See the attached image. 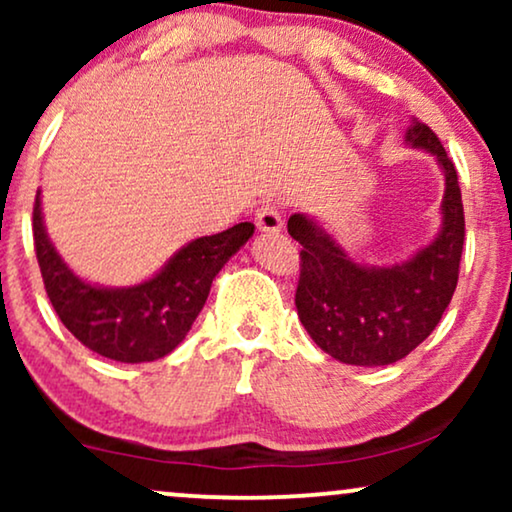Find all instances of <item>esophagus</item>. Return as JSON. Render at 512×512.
<instances>
[{
  "label": "esophagus",
  "instance_id": "obj_1",
  "mask_svg": "<svg viewBox=\"0 0 512 512\" xmlns=\"http://www.w3.org/2000/svg\"><path fill=\"white\" fill-rule=\"evenodd\" d=\"M256 226L261 233H279L282 230V216H279L277 207L265 202L261 209L256 212Z\"/></svg>",
  "mask_w": 512,
  "mask_h": 512
}]
</instances>
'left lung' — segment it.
I'll return each instance as SVG.
<instances>
[{
	"label": "left lung",
	"instance_id": "8db88e82",
	"mask_svg": "<svg viewBox=\"0 0 512 512\" xmlns=\"http://www.w3.org/2000/svg\"><path fill=\"white\" fill-rule=\"evenodd\" d=\"M405 142L436 156L445 174L443 226L431 244L394 265L356 263L333 235L305 214H291L300 247L298 317L310 338L349 366H389L433 333L457 289L464 249V205L457 170L429 125L412 118Z\"/></svg>",
	"mask_w": 512,
	"mask_h": 512
}]
</instances>
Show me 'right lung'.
<instances>
[{
    "mask_svg": "<svg viewBox=\"0 0 512 512\" xmlns=\"http://www.w3.org/2000/svg\"><path fill=\"white\" fill-rule=\"evenodd\" d=\"M32 233L46 293L67 331L111 361L146 363L163 359L186 338L214 277L254 235V223L188 242L151 279L125 289L90 284L69 270L46 233L41 193L34 200Z\"/></svg>",
    "mask_w": 512,
    "mask_h": 512,
    "instance_id": "add662e5",
    "label": "right lung"
}]
</instances>
